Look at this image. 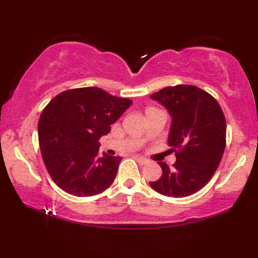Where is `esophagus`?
Returning <instances> with one entry per match:
<instances>
[{
	"label": "esophagus",
	"mask_w": 258,
	"mask_h": 258,
	"mask_svg": "<svg viewBox=\"0 0 258 258\" xmlns=\"http://www.w3.org/2000/svg\"><path fill=\"white\" fill-rule=\"evenodd\" d=\"M135 159H137V161L140 165H146V164H148V161H149L147 158H145V157H142V156H135Z\"/></svg>",
	"instance_id": "esophagus-1"
}]
</instances>
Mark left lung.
Masks as SVG:
<instances>
[{
	"label": "left lung",
	"instance_id": "left-lung-1",
	"mask_svg": "<svg viewBox=\"0 0 258 258\" xmlns=\"http://www.w3.org/2000/svg\"><path fill=\"white\" fill-rule=\"evenodd\" d=\"M151 99L171 116L168 145L177 152L173 167L158 161L163 175L149 184L167 197H187L207 184L221 163L226 138L223 111L211 94L192 85L165 87Z\"/></svg>",
	"mask_w": 258,
	"mask_h": 258
}]
</instances>
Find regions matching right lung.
I'll return each instance as SVG.
<instances>
[{
  "mask_svg": "<svg viewBox=\"0 0 258 258\" xmlns=\"http://www.w3.org/2000/svg\"><path fill=\"white\" fill-rule=\"evenodd\" d=\"M131 104L99 87L68 90L51 100L38 120V140L45 167L60 189L90 197L112 184L121 158L104 152L99 157V140Z\"/></svg>",
  "mask_w": 258,
  "mask_h": 258,
  "instance_id": "obj_1",
  "label": "right lung"
}]
</instances>
